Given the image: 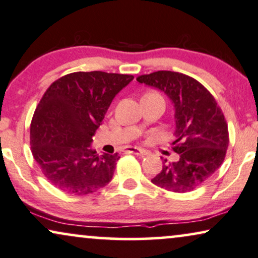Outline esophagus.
<instances>
[{
	"mask_svg": "<svg viewBox=\"0 0 258 258\" xmlns=\"http://www.w3.org/2000/svg\"><path fill=\"white\" fill-rule=\"evenodd\" d=\"M125 152L133 153V155H137V156H145V155H148V151H146V150H143V149H139V148H133V146L126 148Z\"/></svg>",
	"mask_w": 258,
	"mask_h": 258,
	"instance_id": "obj_1",
	"label": "esophagus"
}]
</instances>
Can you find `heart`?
<instances>
[{
  "label": "heart",
  "mask_w": 258,
  "mask_h": 258,
  "mask_svg": "<svg viewBox=\"0 0 258 258\" xmlns=\"http://www.w3.org/2000/svg\"><path fill=\"white\" fill-rule=\"evenodd\" d=\"M145 95H158V94H157V93H152V91H151V93L145 94Z\"/></svg>",
  "instance_id": "obj_1"
}]
</instances>
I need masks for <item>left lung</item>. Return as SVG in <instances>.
I'll use <instances>...</instances> for the list:
<instances>
[{
	"instance_id": "8db88e82",
	"label": "left lung",
	"mask_w": 258,
	"mask_h": 258,
	"mask_svg": "<svg viewBox=\"0 0 258 258\" xmlns=\"http://www.w3.org/2000/svg\"><path fill=\"white\" fill-rule=\"evenodd\" d=\"M137 81L163 91L175 109L172 150L178 161L164 159L151 182L175 193L193 190L219 169L226 155L229 130L220 107L206 88L184 74L162 70Z\"/></svg>"
}]
</instances>
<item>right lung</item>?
I'll return each instance as SVG.
<instances>
[{"mask_svg": "<svg viewBox=\"0 0 258 258\" xmlns=\"http://www.w3.org/2000/svg\"><path fill=\"white\" fill-rule=\"evenodd\" d=\"M132 75L73 73L54 81L35 108L31 146L35 162L54 187L74 195L95 193L112 180L118 153L91 149L114 97Z\"/></svg>", "mask_w": 258, "mask_h": 258, "instance_id": "1", "label": "right lung"}]
</instances>
